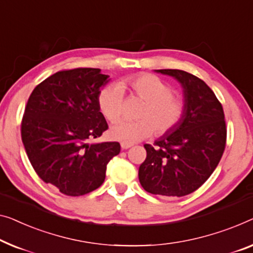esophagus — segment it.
Here are the masks:
<instances>
[{
    "label": "esophagus",
    "instance_id": "esophagus-1",
    "mask_svg": "<svg viewBox=\"0 0 253 253\" xmlns=\"http://www.w3.org/2000/svg\"><path fill=\"white\" fill-rule=\"evenodd\" d=\"M131 145H133V144H129V143H122V149L127 150V149H129Z\"/></svg>",
    "mask_w": 253,
    "mask_h": 253
}]
</instances>
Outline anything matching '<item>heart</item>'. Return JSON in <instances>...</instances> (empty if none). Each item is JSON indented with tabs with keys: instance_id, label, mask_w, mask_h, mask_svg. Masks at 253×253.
Segmentation results:
<instances>
[{
	"instance_id": "b5f03b06",
	"label": "heart",
	"mask_w": 253,
	"mask_h": 253,
	"mask_svg": "<svg viewBox=\"0 0 253 253\" xmlns=\"http://www.w3.org/2000/svg\"><path fill=\"white\" fill-rule=\"evenodd\" d=\"M144 100L137 111V120H120L110 129V136L123 143H135L148 138L153 133L165 135L182 122L185 104L174 95V88L168 83L152 74H139L122 83L105 85L97 95L100 111L109 122H116L124 112L125 92Z\"/></svg>"
}]
</instances>
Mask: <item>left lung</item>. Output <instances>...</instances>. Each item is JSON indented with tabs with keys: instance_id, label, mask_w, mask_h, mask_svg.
<instances>
[{
	"instance_id": "left-lung-1",
	"label": "left lung",
	"mask_w": 253,
	"mask_h": 253,
	"mask_svg": "<svg viewBox=\"0 0 253 253\" xmlns=\"http://www.w3.org/2000/svg\"><path fill=\"white\" fill-rule=\"evenodd\" d=\"M180 83L185 112L179 125L153 145L144 144L146 159L138 169L142 187L163 197L197 191L219 164L226 145L223 105L208 85L178 69H160Z\"/></svg>"
}]
</instances>
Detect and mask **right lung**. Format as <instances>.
Wrapping results in <instances>:
<instances>
[{"label":"right lung","instance_id":"obj_1","mask_svg":"<svg viewBox=\"0 0 253 253\" xmlns=\"http://www.w3.org/2000/svg\"><path fill=\"white\" fill-rule=\"evenodd\" d=\"M108 75L96 68L61 70L36 86L26 104L21 139L34 170L69 197L102 185L118 142L92 143L108 129L97 104Z\"/></svg>","mask_w":253,"mask_h":253}]
</instances>
